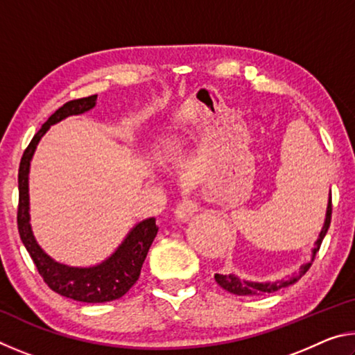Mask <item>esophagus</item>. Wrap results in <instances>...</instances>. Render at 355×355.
I'll return each mask as SVG.
<instances>
[{"label":"esophagus","instance_id":"1","mask_svg":"<svg viewBox=\"0 0 355 355\" xmlns=\"http://www.w3.org/2000/svg\"><path fill=\"white\" fill-rule=\"evenodd\" d=\"M197 209H199V205H197L196 200L183 199L182 202H178V205L175 208V216L182 220H189Z\"/></svg>","mask_w":355,"mask_h":355}]
</instances>
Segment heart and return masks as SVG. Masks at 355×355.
<instances>
[{
    "label": "heart",
    "instance_id": "heart-1",
    "mask_svg": "<svg viewBox=\"0 0 355 355\" xmlns=\"http://www.w3.org/2000/svg\"><path fill=\"white\" fill-rule=\"evenodd\" d=\"M177 144H178V139H175V137H171V139H167V150L175 148Z\"/></svg>",
    "mask_w": 355,
    "mask_h": 355
}]
</instances>
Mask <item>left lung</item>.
Wrapping results in <instances>:
<instances>
[{"label": "left lung", "instance_id": "left-lung-1", "mask_svg": "<svg viewBox=\"0 0 355 355\" xmlns=\"http://www.w3.org/2000/svg\"><path fill=\"white\" fill-rule=\"evenodd\" d=\"M330 218H332V194L329 196L326 219H324V225L321 228V233H320V236H318V239H316L313 250H311V260L309 263L302 264L297 274H294V275H291V277L284 279V280H279V282H250V280H241L235 274H228V275L216 274L214 275L216 282H218V285L220 288H224L225 291L232 293V294H236V296H261V294L274 293V291L280 290V288H285V286H290L293 284H296V282L300 277H302L305 272L309 271L310 266H311V263H313L315 257L318 254V250H320V248H321L322 239H324V236H326V233L329 230Z\"/></svg>", "mask_w": 355, "mask_h": 355}]
</instances>
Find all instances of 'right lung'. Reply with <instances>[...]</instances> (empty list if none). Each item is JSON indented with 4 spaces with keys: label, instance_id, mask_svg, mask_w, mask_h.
<instances>
[{
    "label": "right lung",
    "instance_id": "add662e5",
    "mask_svg": "<svg viewBox=\"0 0 355 355\" xmlns=\"http://www.w3.org/2000/svg\"><path fill=\"white\" fill-rule=\"evenodd\" d=\"M95 101H97V95L67 101L34 135L33 141L29 142L20 161L19 211H17L20 238L45 284L64 297L87 304L110 302V300H116L122 297L125 293H128L130 288L139 279L144 260H146L150 245H152L156 233H158V225H156L155 218L142 220L131 228L122 244L119 245L111 257L89 268H75L53 260L35 241L31 224H29L28 186L29 166H31L35 147H37L42 136L50 130L51 125L61 122V120L70 116L87 112L95 106Z\"/></svg>",
    "mask_w": 355,
    "mask_h": 355
}]
</instances>
